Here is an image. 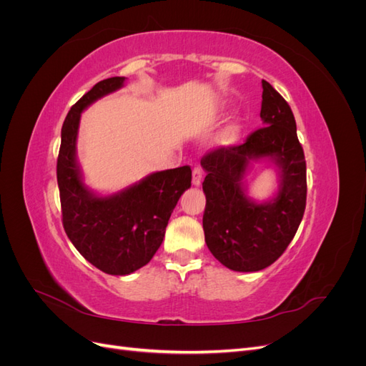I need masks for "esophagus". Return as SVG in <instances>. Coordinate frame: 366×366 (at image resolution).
Segmentation results:
<instances>
[{"label": "esophagus", "instance_id": "esophagus-1", "mask_svg": "<svg viewBox=\"0 0 366 366\" xmlns=\"http://www.w3.org/2000/svg\"><path fill=\"white\" fill-rule=\"evenodd\" d=\"M203 180V171L200 166H195L194 171H192V184L194 186H200Z\"/></svg>", "mask_w": 366, "mask_h": 366}]
</instances>
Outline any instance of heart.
<instances>
[{
  "label": "heart",
  "mask_w": 366,
  "mask_h": 366,
  "mask_svg": "<svg viewBox=\"0 0 366 366\" xmlns=\"http://www.w3.org/2000/svg\"><path fill=\"white\" fill-rule=\"evenodd\" d=\"M238 131H239V127H238V125H232V127H229V129L226 131V134H224L226 142L234 140V139L237 137V134H238Z\"/></svg>",
  "instance_id": "heart-1"
}]
</instances>
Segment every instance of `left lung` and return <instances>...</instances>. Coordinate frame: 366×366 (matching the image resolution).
<instances>
[{
  "mask_svg": "<svg viewBox=\"0 0 366 366\" xmlns=\"http://www.w3.org/2000/svg\"><path fill=\"white\" fill-rule=\"evenodd\" d=\"M262 127L242 145L217 148L202 159L204 239L214 257L235 272L269 267L290 244L307 202V166L290 105L262 81ZM270 159L279 168V192L258 204L247 197L244 179L252 161Z\"/></svg>",
  "mask_w": 366,
  "mask_h": 366,
  "instance_id": "8db88e82",
  "label": "left lung"
}]
</instances>
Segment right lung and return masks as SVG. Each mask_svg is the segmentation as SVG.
Instances as JSON below:
<instances>
[{
  "mask_svg": "<svg viewBox=\"0 0 366 366\" xmlns=\"http://www.w3.org/2000/svg\"><path fill=\"white\" fill-rule=\"evenodd\" d=\"M124 82L120 76L97 82L70 108L61 129L56 166L65 234L88 262L116 276L129 274L151 261L177 202L192 180L189 166H182L152 172L112 195H97L85 186L76 159L81 113Z\"/></svg>",
  "mask_w": 366,
  "mask_h": 366,
  "instance_id": "obj_1",
  "label": "right lung"
}]
</instances>
